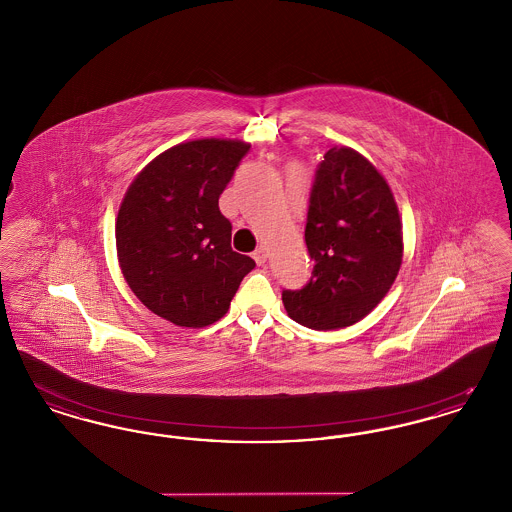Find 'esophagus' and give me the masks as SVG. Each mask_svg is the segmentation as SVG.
Instances as JSON below:
<instances>
[{
	"label": "esophagus",
	"mask_w": 512,
	"mask_h": 512,
	"mask_svg": "<svg viewBox=\"0 0 512 512\" xmlns=\"http://www.w3.org/2000/svg\"><path fill=\"white\" fill-rule=\"evenodd\" d=\"M253 259L257 261V265H265L268 259L267 245H259V247H257V251L253 253Z\"/></svg>",
	"instance_id": "esophagus-1"
}]
</instances>
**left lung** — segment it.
I'll list each match as a JSON object with an SVG mask.
<instances>
[{"instance_id":"8db88e82","label":"left lung","mask_w":512,"mask_h":512,"mask_svg":"<svg viewBox=\"0 0 512 512\" xmlns=\"http://www.w3.org/2000/svg\"><path fill=\"white\" fill-rule=\"evenodd\" d=\"M315 261L309 284L282 292L288 317L311 330H340L388 295L403 263V224L390 184L365 155L326 151L305 226Z\"/></svg>"}]
</instances>
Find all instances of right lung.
Returning <instances> with one entry per match:
<instances>
[{
  "label": "right lung",
  "instance_id": "add662e5",
  "mask_svg": "<svg viewBox=\"0 0 512 512\" xmlns=\"http://www.w3.org/2000/svg\"><path fill=\"white\" fill-rule=\"evenodd\" d=\"M247 149L228 138L182 142L149 161L122 197L115 224L122 276L151 313L176 326L220 320L255 267L232 251V224L219 209Z\"/></svg>",
  "mask_w": 512,
  "mask_h": 512
}]
</instances>
